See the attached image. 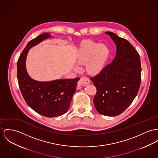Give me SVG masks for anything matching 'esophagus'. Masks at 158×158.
<instances>
[{
	"instance_id": "1",
	"label": "esophagus",
	"mask_w": 158,
	"mask_h": 158,
	"mask_svg": "<svg viewBox=\"0 0 158 158\" xmlns=\"http://www.w3.org/2000/svg\"><path fill=\"white\" fill-rule=\"evenodd\" d=\"M79 83L80 84H82V85H87V84H89L90 83V81L86 77H82L80 79V80L79 81Z\"/></svg>"
}]
</instances>
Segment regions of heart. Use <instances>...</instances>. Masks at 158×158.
I'll return each instance as SVG.
<instances>
[{
    "mask_svg": "<svg viewBox=\"0 0 158 158\" xmlns=\"http://www.w3.org/2000/svg\"><path fill=\"white\" fill-rule=\"evenodd\" d=\"M109 56V50L106 46L92 40H86L81 45L77 55V61L80 65L86 63L87 72L91 75H96L104 69ZM74 69H79V66L76 65Z\"/></svg>",
    "mask_w": 158,
    "mask_h": 158,
    "instance_id": "heart-1",
    "label": "heart"
}]
</instances>
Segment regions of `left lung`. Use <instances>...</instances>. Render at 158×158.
Masks as SVG:
<instances>
[{
	"mask_svg": "<svg viewBox=\"0 0 158 158\" xmlns=\"http://www.w3.org/2000/svg\"><path fill=\"white\" fill-rule=\"evenodd\" d=\"M116 44V55L96 76L90 77L96 87L93 102L97 112L116 116L124 112L136 96L141 80L140 56L126 39L106 32Z\"/></svg>",
	"mask_w": 158,
	"mask_h": 158,
	"instance_id": "1",
	"label": "left lung"
}]
</instances>
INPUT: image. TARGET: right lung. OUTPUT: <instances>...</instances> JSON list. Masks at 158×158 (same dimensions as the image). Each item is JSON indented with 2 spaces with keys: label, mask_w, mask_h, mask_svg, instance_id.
Instances as JSON below:
<instances>
[{
  "label": "right lung",
  "mask_w": 158,
  "mask_h": 158,
  "mask_svg": "<svg viewBox=\"0 0 158 158\" xmlns=\"http://www.w3.org/2000/svg\"><path fill=\"white\" fill-rule=\"evenodd\" d=\"M51 36L49 33H43L31 40L20 54L17 65L19 85L25 102L38 114L48 117L60 116L67 111L80 79L76 77L39 82L28 75L26 59L29 49Z\"/></svg>",
  "instance_id": "1"
}]
</instances>
